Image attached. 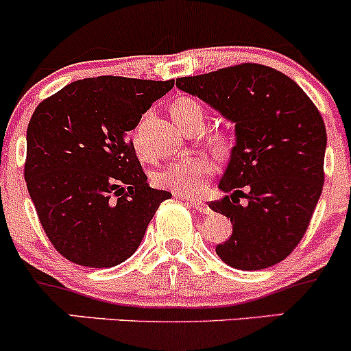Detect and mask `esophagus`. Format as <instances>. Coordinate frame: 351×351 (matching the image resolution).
<instances>
[{
    "label": "esophagus",
    "instance_id": "esophagus-1",
    "mask_svg": "<svg viewBox=\"0 0 351 351\" xmlns=\"http://www.w3.org/2000/svg\"><path fill=\"white\" fill-rule=\"evenodd\" d=\"M182 199H186L191 206H193L194 209H197V211H201V213H209V211H211V209H209V206H208V202L202 201V199H197V197L182 196Z\"/></svg>",
    "mask_w": 351,
    "mask_h": 351
}]
</instances>
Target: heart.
<instances>
[{
	"instance_id": "obj_1",
	"label": "heart",
	"mask_w": 351,
	"mask_h": 351,
	"mask_svg": "<svg viewBox=\"0 0 351 351\" xmlns=\"http://www.w3.org/2000/svg\"><path fill=\"white\" fill-rule=\"evenodd\" d=\"M172 117L177 125H186L187 121L204 118L201 104L189 97H180L172 104ZM216 164L209 155L206 154H187L177 158L171 165L162 169L155 179L162 187L174 191L184 196H194L199 194L208 184V179L215 174Z\"/></svg>"
}]
</instances>
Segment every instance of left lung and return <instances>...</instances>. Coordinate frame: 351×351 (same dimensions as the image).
Here are the masks:
<instances>
[{"label": "left lung", "instance_id": "obj_1", "mask_svg": "<svg viewBox=\"0 0 351 351\" xmlns=\"http://www.w3.org/2000/svg\"><path fill=\"white\" fill-rule=\"evenodd\" d=\"M234 123L237 143L219 180L233 233L216 254L240 270L282 262L308 230L324 184L326 128L309 96L291 77L260 64H240L176 79ZM247 199V203H240Z\"/></svg>", "mask_w": 351, "mask_h": 351}]
</instances>
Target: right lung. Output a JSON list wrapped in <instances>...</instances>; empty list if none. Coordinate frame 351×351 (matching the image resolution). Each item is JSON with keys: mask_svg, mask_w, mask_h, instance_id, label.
<instances>
[{"mask_svg": "<svg viewBox=\"0 0 351 351\" xmlns=\"http://www.w3.org/2000/svg\"><path fill=\"white\" fill-rule=\"evenodd\" d=\"M174 81L99 75L43 99L27 128L25 180L50 243L106 269L130 258L167 191L152 189L126 138Z\"/></svg>", "mask_w": 351, "mask_h": 351, "instance_id": "right-lung-1", "label": "right lung"}]
</instances>
